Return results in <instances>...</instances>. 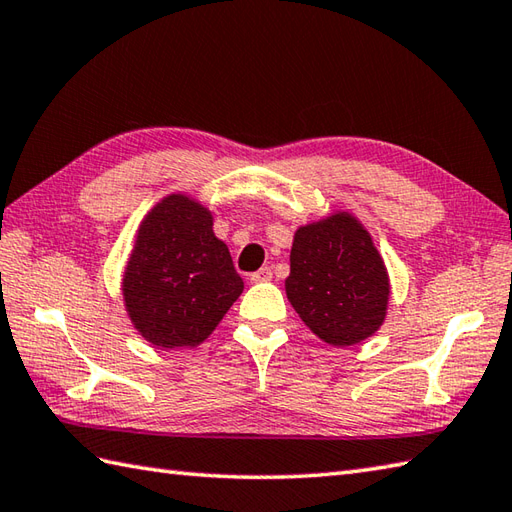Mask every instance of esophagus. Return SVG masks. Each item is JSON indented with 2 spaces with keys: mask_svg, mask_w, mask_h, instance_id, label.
I'll return each mask as SVG.
<instances>
[{
  "mask_svg": "<svg viewBox=\"0 0 512 512\" xmlns=\"http://www.w3.org/2000/svg\"><path fill=\"white\" fill-rule=\"evenodd\" d=\"M270 279H273V270H270L268 266L259 268L257 273L250 275V281H253V284H262V281H270Z\"/></svg>",
  "mask_w": 512,
  "mask_h": 512,
  "instance_id": "esophagus-1",
  "label": "esophagus"
}]
</instances>
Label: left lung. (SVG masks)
Masks as SVG:
<instances>
[{
    "instance_id": "obj_1",
    "label": "left lung",
    "mask_w": 512,
    "mask_h": 512,
    "mask_svg": "<svg viewBox=\"0 0 512 512\" xmlns=\"http://www.w3.org/2000/svg\"><path fill=\"white\" fill-rule=\"evenodd\" d=\"M286 295L328 345H356L380 330L389 308V273L372 233L354 213L339 209L297 228Z\"/></svg>"
}]
</instances>
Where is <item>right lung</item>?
Instances as JSON below:
<instances>
[{"label": "right lung", "mask_w": 512, "mask_h": 512, "mask_svg": "<svg viewBox=\"0 0 512 512\" xmlns=\"http://www.w3.org/2000/svg\"><path fill=\"white\" fill-rule=\"evenodd\" d=\"M121 290L136 332L160 350H173L209 339L244 281L213 233L209 206L176 191L138 224Z\"/></svg>", "instance_id": "1"}]
</instances>
